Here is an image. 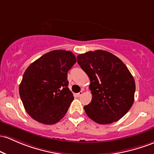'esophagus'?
<instances>
[{"instance_id": "34e87169", "label": "esophagus", "mask_w": 154, "mask_h": 154, "mask_svg": "<svg viewBox=\"0 0 154 154\" xmlns=\"http://www.w3.org/2000/svg\"><path fill=\"white\" fill-rule=\"evenodd\" d=\"M76 95H77V97H80V96L82 95V91H80V92H79L78 94H76Z\"/></svg>"}]
</instances>
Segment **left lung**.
<instances>
[{
  "label": "left lung",
  "instance_id": "obj_1",
  "mask_svg": "<svg viewBox=\"0 0 154 154\" xmlns=\"http://www.w3.org/2000/svg\"><path fill=\"white\" fill-rule=\"evenodd\" d=\"M77 63L90 78L92 100L84 106L86 114L99 124H109L124 117L134 100L135 82L126 66L104 50L77 55Z\"/></svg>",
  "mask_w": 154,
  "mask_h": 154
}]
</instances>
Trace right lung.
<instances>
[{"label": "right lung", "mask_w": 154, "mask_h": 154, "mask_svg": "<svg viewBox=\"0 0 154 154\" xmlns=\"http://www.w3.org/2000/svg\"><path fill=\"white\" fill-rule=\"evenodd\" d=\"M77 62L70 51L45 54L25 70L19 92L25 110L38 122L56 124L68 110L74 96L68 88L67 72Z\"/></svg>", "instance_id": "right-lung-1"}]
</instances>
